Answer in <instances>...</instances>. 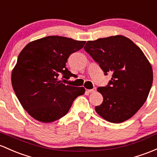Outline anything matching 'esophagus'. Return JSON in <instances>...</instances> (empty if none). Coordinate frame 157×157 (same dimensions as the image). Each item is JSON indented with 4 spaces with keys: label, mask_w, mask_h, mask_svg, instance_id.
<instances>
[{
    "label": "esophagus",
    "mask_w": 157,
    "mask_h": 157,
    "mask_svg": "<svg viewBox=\"0 0 157 157\" xmlns=\"http://www.w3.org/2000/svg\"><path fill=\"white\" fill-rule=\"evenodd\" d=\"M97 90V87H94L93 89H90V90H87V91L89 93H94Z\"/></svg>",
    "instance_id": "1"
}]
</instances>
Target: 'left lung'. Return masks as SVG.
<instances>
[{
	"mask_svg": "<svg viewBox=\"0 0 157 157\" xmlns=\"http://www.w3.org/2000/svg\"><path fill=\"white\" fill-rule=\"evenodd\" d=\"M84 48L105 75H112L108 85L97 88L103 102L96 112L114 124L132 117L144 105L153 83L152 67L145 55L121 35L87 41Z\"/></svg>",
	"mask_w": 157,
	"mask_h": 157,
	"instance_id": "left-lung-1",
	"label": "left lung"
}]
</instances>
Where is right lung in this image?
I'll return each instance as SVG.
<instances>
[{
    "mask_svg": "<svg viewBox=\"0 0 157 157\" xmlns=\"http://www.w3.org/2000/svg\"><path fill=\"white\" fill-rule=\"evenodd\" d=\"M85 44V41L48 36L28 43L20 52L12 72V85L20 103L33 118L43 123L61 118L75 99L85 94L83 87L63 83L75 76L66 67L67 59Z\"/></svg>",
    "mask_w": 157,
    "mask_h": 157,
    "instance_id": "right-lung-1",
    "label": "right lung"
}]
</instances>
